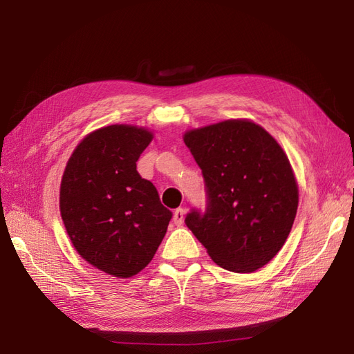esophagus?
Here are the masks:
<instances>
[{"mask_svg":"<svg viewBox=\"0 0 354 354\" xmlns=\"http://www.w3.org/2000/svg\"><path fill=\"white\" fill-rule=\"evenodd\" d=\"M183 220H185V209L177 208L174 211V217H173L174 224H176V226H181V224H183Z\"/></svg>","mask_w":354,"mask_h":354,"instance_id":"obj_1","label":"esophagus"}]
</instances>
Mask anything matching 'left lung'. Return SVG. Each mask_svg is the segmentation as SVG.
Here are the masks:
<instances>
[{
    "mask_svg": "<svg viewBox=\"0 0 354 354\" xmlns=\"http://www.w3.org/2000/svg\"><path fill=\"white\" fill-rule=\"evenodd\" d=\"M202 169L205 209L192 208L186 226L214 263L251 273L281 251L294 224L298 187L274 138L250 121H224L185 134Z\"/></svg>",
    "mask_w": 354,
    "mask_h": 354,
    "instance_id": "left-lung-1",
    "label": "left lung"
}]
</instances>
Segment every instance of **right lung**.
Listing matches in <instances>:
<instances>
[{
    "label": "right lung",
    "instance_id": "obj_1",
    "mask_svg": "<svg viewBox=\"0 0 354 354\" xmlns=\"http://www.w3.org/2000/svg\"><path fill=\"white\" fill-rule=\"evenodd\" d=\"M151 142L143 128H100L77 146L63 173L60 212L75 250L115 277H131L151 263L173 217L137 173Z\"/></svg>",
    "mask_w": 354,
    "mask_h": 354
}]
</instances>
